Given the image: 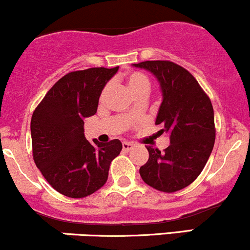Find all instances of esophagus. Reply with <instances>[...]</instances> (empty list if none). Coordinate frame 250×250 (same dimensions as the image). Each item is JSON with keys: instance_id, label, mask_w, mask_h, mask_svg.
<instances>
[{"instance_id": "esophagus-1", "label": "esophagus", "mask_w": 250, "mask_h": 250, "mask_svg": "<svg viewBox=\"0 0 250 250\" xmlns=\"http://www.w3.org/2000/svg\"><path fill=\"white\" fill-rule=\"evenodd\" d=\"M135 147V144L131 143V142H123V150L124 151H130Z\"/></svg>"}]
</instances>
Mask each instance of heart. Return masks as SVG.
Listing matches in <instances>:
<instances>
[{"label": "heart", "instance_id": "heart-1", "mask_svg": "<svg viewBox=\"0 0 250 250\" xmlns=\"http://www.w3.org/2000/svg\"><path fill=\"white\" fill-rule=\"evenodd\" d=\"M126 83H127V87L130 89V92L133 94V95L137 96L139 94H149L150 92V80L149 77L146 76V74L139 71H132L127 75L126 77ZM109 84H107L106 87L104 88L103 93H101V98H104L106 95V93L108 92ZM135 109L132 108V112Z\"/></svg>", "mask_w": 250, "mask_h": 250}]
</instances>
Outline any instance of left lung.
<instances>
[{
    "label": "left lung",
    "instance_id": "8db88e82",
    "mask_svg": "<svg viewBox=\"0 0 250 250\" xmlns=\"http://www.w3.org/2000/svg\"><path fill=\"white\" fill-rule=\"evenodd\" d=\"M155 75L162 90V104L155 124L168 133L170 146L163 151L146 146L149 160L139 169L152 188L173 193L199 176L214 146V115L211 100L189 71L169 61L133 64Z\"/></svg>",
    "mask_w": 250,
    "mask_h": 250
}]
</instances>
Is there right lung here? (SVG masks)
<instances>
[{"mask_svg": "<svg viewBox=\"0 0 250 250\" xmlns=\"http://www.w3.org/2000/svg\"><path fill=\"white\" fill-rule=\"evenodd\" d=\"M118 69L69 72L34 109L31 120L34 163L61 194L84 198L100 189L108 179L109 165L122 151L119 139L89 143L83 127V120L98 111L101 92Z\"/></svg>", "mask_w": 250, "mask_h": 250, "instance_id": "1", "label": "right lung"}]
</instances>
